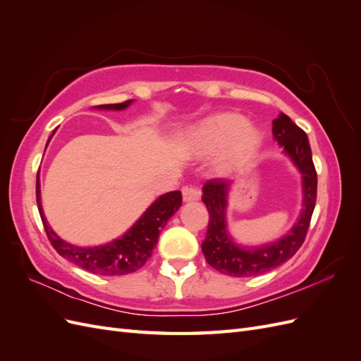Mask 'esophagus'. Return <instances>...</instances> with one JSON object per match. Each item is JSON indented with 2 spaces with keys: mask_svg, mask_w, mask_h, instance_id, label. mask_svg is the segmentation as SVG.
Returning <instances> with one entry per match:
<instances>
[{
  "mask_svg": "<svg viewBox=\"0 0 361 361\" xmlns=\"http://www.w3.org/2000/svg\"><path fill=\"white\" fill-rule=\"evenodd\" d=\"M182 195L185 202H195L200 199V190L197 187H183Z\"/></svg>",
  "mask_w": 361,
  "mask_h": 361,
  "instance_id": "esophagus-1",
  "label": "esophagus"
}]
</instances>
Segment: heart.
<instances>
[{"instance_id":"heart-1","label":"heart","mask_w":361,"mask_h":361,"mask_svg":"<svg viewBox=\"0 0 361 361\" xmlns=\"http://www.w3.org/2000/svg\"><path fill=\"white\" fill-rule=\"evenodd\" d=\"M262 143L259 129L236 113H221L203 120L190 134V149L197 155H215L224 150V166L233 167L256 154Z\"/></svg>"}]
</instances>
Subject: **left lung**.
<instances>
[{"instance_id": "obj_1", "label": "left lung", "mask_w": 361, "mask_h": 361, "mask_svg": "<svg viewBox=\"0 0 361 361\" xmlns=\"http://www.w3.org/2000/svg\"><path fill=\"white\" fill-rule=\"evenodd\" d=\"M272 134L301 173L302 178V211L298 221L286 236L276 243L260 247H239L227 232L226 209L227 195L232 182L212 179L203 185V203L209 212V224L202 251L206 262L221 274L232 277H253L264 274L288 262L302 245L307 235L316 203L318 174H316L309 138L292 120L280 113L272 122Z\"/></svg>"}]
</instances>
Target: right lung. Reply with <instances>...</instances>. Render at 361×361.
Returning a JSON list of instances; mask_svg holds the SVG:
<instances>
[{
  "label": "right lung",
  "mask_w": 361,
  "mask_h": 361,
  "mask_svg": "<svg viewBox=\"0 0 361 361\" xmlns=\"http://www.w3.org/2000/svg\"><path fill=\"white\" fill-rule=\"evenodd\" d=\"M130 102H133V99L125 101L122 104L97 105L96 108H99V110H125V108L130 105ZM36 200L47 236L61 257L73 262L75 265H78L80 268L89 272H93V274L125 276L130 274V272H135L149 260V257L152 256V250L155 248L158 243L161 228L166 227L171 215L180 207L182 194L180 191H171L161 195V197H158L147 207L146 212L138 218V221L123 236L97 247L72 245L63 241L52 231L51 226H48L40 203L39 174L36 180Z\"/></svg>",
  "instance_id": "1"
}]
</instances>
